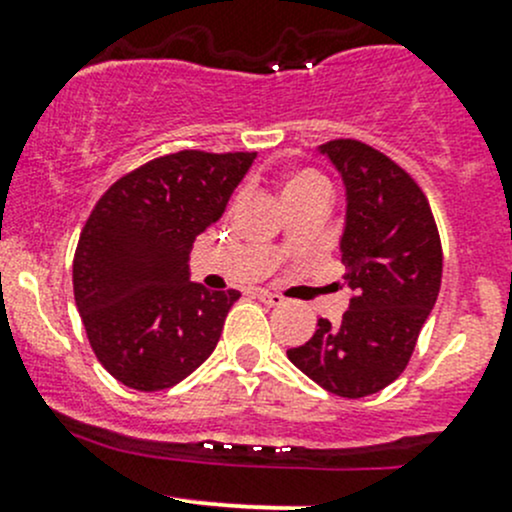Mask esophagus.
<instances>
[{
  "label": "esophagus",
  "instance_id": "esophagus-1",
  "mask_svg": "<svg viewBox=\"0 0 512 512\" xmlns=\"http://www.w3.org/2000/svg\"><path fill=\"white\" fill-rule=\"evenodd\" d=\"M255 297L260 299V302L270 304V307H277V304L285 302V299H282L280 294H272V292H267V289H255Z\"/></svg>",
  "mask_w": 512,
  "mask_h": 512
}]
</instances>
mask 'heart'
Here are the masks:
<instances>
[{"label": "heart", "instance_id": "heart-1", "mask_svg": "<svg viewBox=\"0 0 512 512\" xmlns=\"http://www.w3.org/2000/svg\"><path fill=\"white\" fill-rule=\"evenodd\" d=\"M317 178H322V175H319L317 170H297V173L287 175V180H285V188H292V185L307 183V180H317ZM285 188H282V190H285Z\"/></svg>", "mask_w": 512, "mask_h": 512}]
</instances>
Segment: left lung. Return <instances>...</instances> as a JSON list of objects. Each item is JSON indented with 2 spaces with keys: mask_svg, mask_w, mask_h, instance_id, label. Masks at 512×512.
<instances>
[{
  "mask_svg": "<svg viewBox=\"0 0 512 512\" xmlns=\"http://www.w3.org/2000/svg\"><path fill=\"white\" fill-rule=\"evenodd\" d=\"M342 173L347 225L339 247L354 292L342 322L319 319L289 361L329 394L361 399L399 379L441 289L443 252L418 183L376 148L354 138L319 146Z\"/></svg>",
  "mask_w": 512,
  "mask_h": 512,
  "instance_id": "8db88e82",
  "label": "left lung"
}]
</instances>
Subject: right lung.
I'll list each match as a JSON object with an SVG mask.
<instances>
[{
	"label": "right lung",
	"instance_id": "add662e5",
	"mask_svg": "<svg viewBox=\"0 0 512 512\" xmlns=\"http://www.w3.org/2000/svg\"><path fill=\"white\" fill-rule=\"evenodd\" d=\"M252 160L205 151L153 158L91 210L74 255V299L96 359L121 384L170 389L218 347L240 292L190 282L188 257Z\"/></svg>",
	"mask_w": 512,
	"mask_h": 512
}]
</instances>
